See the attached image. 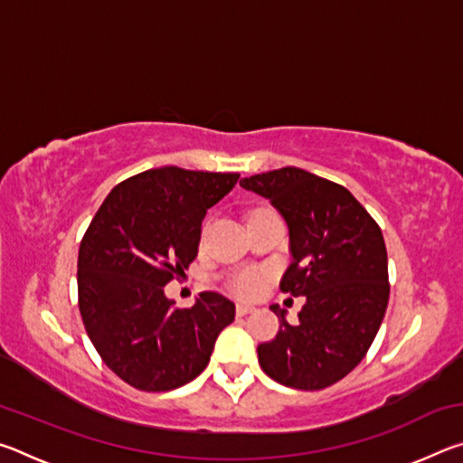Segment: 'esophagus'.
<instances>
[{
    "label": "esophagus",
    "mask_w": 463,
    "mask_h": 463,
    "mask_svg": "<svg viewBox=\"0 0 463 463\" xmlns=\"http://www.w3.org/2000/svg\"><path fill=\"white\" fill-rule=\"evenodd\" d=\"M255 307H250V304H237V317H247L249 312H253Z\"/></svg>",
    "instance_id": "esophagus-1"
}]
</instances>
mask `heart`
<instances>
[{
    "label": "heart",
    "mask_w": 463,
    "mask_h": 463,
    "mask_svg": "<svg viewBox=\"0 0 463 463\" xmlns=\"http://www.w3.org/2000/svg\"><path fill=\"white\" fill-rule=\"evenodd\" d=\"M265 284V276L261 271L255 269H242L237 271L229 281V289L232 294H237L241 298H253L261 292V288Z\"/></svg>",
    "instance_id": "1"
}]
</instances>
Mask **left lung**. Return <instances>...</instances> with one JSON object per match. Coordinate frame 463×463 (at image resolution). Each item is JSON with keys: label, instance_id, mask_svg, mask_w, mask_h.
I'll return each mask as SVG.
<instances>
[{"label": "left lung", "instance_id": "left-lung-1", "mask_svg": "<svg viewBox=\"0 0 463 463\" xmlns=\"http://www.w3.org/2000/svg\"><path fill=\"white\" fill-rule=\"evenodd\" d=\"M241 185L284 216L292 263L279 288L307 296L296 325L271 307L279 331L257 347L261 370L289 388L333 386L365 357L386 315L388 255L380 226L349 190L304 169L281 167Z\"/></svg>", "mask_w": 463, "mask_h": 463}]
</instances>
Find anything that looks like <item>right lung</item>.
<instances>
[{
	"label": "right lung",
	"instance_id": "obj_1",
	"mask_svg": "<svg viewBox=\"0 0 463 463\" xmlns=\"http://www.w3.org/2000/svg\"><path fill=\"white\" fill-rule=\"evenodd\" d=\"M239 174L148 169L108 194L77 260L80 312L93 347L118 378L145 392L184 386L203 372L234 304L202 292L174 308L165 288L198 255L206 210Z\"/></svg>",
	"mask_w": 463,
	"mask_h": 463
}]
</instances>
